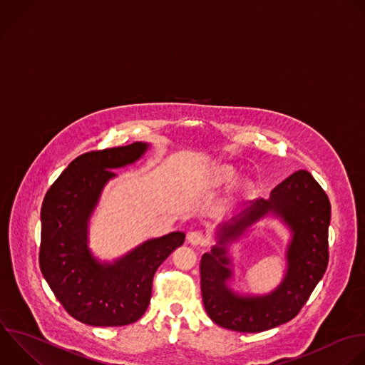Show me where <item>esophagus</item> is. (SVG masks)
<instances>
[{"label": "esophagus", "instance_id": "1", "mask_svg": "<svg viewBox=\"0 0 365 365\" xmlns=\"http://www.w3.org/2000/svg\"><path fill=\"white\" fill-rule=\"evenodd\" d=\"M187 242L195 247H205L207 244V237L199 230H192L187 233Z\"/></svg>", "mask_w": 365, "mask_h": 365}]
</instances>
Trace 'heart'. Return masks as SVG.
<instances>
[{
    "label": "heart",
    "mask_w": 365,
    "mask_h": 365,
    "mask_svg": "<svg viewBox=\"0 0 365 365\" xmlns=\"http://www.w3.org/2000/svg\"><path fill=\"white\" fill-rule=\"evenodd\" d=\"M235 178V172L232 170V169H225L223 172H222V179L223 180H230V179H233Z\"/></svg>",
    "instance_id": "b5f03b06"
}]
</instances>
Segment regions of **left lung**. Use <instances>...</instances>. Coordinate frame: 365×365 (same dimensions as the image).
<instances>
[{
	"label": "left lung",
	"instance_id": "obj_1",
	"mask_svg": "<svg viewBox=\"0 0 365 365\" xmlns=\"http://www.w3.org/2000/svg\"><path fill=\"white\" fill-rule=\"evenodd\" d=\"M268 211L284 217L294 237L289 247V272L280 288L267 297H236L224 282L231 276L222 245ZM331 203L307 170H298L275 186L271 197L251 200L232 223L219 230V245L200 259L205 309L217 325L237 332H261L295 318L324 277L328 252Z\"/></svg>",
	"mask_w": 365,
	"mask_h": 365
}]
</instances>
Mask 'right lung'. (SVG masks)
<instances>
[{
	"instance_id": "1",
	"label": "right lung",
	"mask_w": 365,
	"mask_h": 365,
	"mask_svg": "<svg viewBox=\"0 0 365 365\" xmlns=\"http://www.w3.org/2000/svg\"><path fill=\"white\" fill-rule=\"evenodd\" d=\"M148 149L128 146L76 158L47 190L41 206L38 262L56 298L77 321L93 327L136 322L148 309L155 272L185 242L172 232L145 242L113 265L98 264L87 250V220L114 168L138 160Z\"/></svg>"
}]
</instances>
